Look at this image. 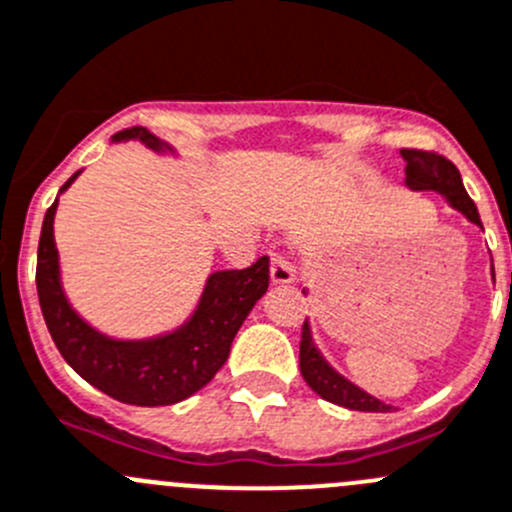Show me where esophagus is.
I'll return each mask as SVG.
<instances>
[{
    "mask_svg": "<svg viewBox=\"0 0 512 512\" xmlns=\"http://www.w3.org/2000/svg\"><path fill=\"white\" fill-rule=\"evenodd\" d=\"M271 281H274V284H294V264H291L289 259H284V256H274V259H271Z\"/></svg>",
    "mask_w": 512,
    "mask_h": 512,
    "instance_id": "1",
    "label": "esophagus"
}]
</instances>
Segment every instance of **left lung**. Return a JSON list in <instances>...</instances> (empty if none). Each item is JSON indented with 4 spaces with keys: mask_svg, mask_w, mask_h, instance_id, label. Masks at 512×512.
I'll list each match as a JSON object with an SVG mask.
<instances>
[{
    "mask_svg": "<svg viewBox=\"0 0 512 512\" xmlns=\"http://www.w3.org/2000/svg\"><path fill=\"white\" fill-rule=\"evenodd\" d=\"M399 153H402V158H405L407 163L405 183L412 188V191L440 193V196H445V201L450 203L455 211H460L467 221L483 228L478 206H475L472 198L467 196L465 186H462L460 170H457L450 160L442 158V155L437 153H427V150H399ZM299 367H301V377L306 379V384H309L321 399L332 402V405L347 407V410H357V412L389 410V405H384V402H379L377 397H372L369 392L359 389L357 384L349 382L347 377H342L332 364L321 357L319 347L314 344V334H311L309 321H304V332H301Z\"/></svg>",
    "mask_w": 512,
    "mask_h": 512,
    "instance_id": "left-lung-1",
    "label": "left lung"
}]
</instances>
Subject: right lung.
<instances>
[{
  "instance_id": "add662e5",
  "label": "right lung",
  "mask_w": 512,
  "mask_h": 512,
  "mask_svg": "<svg viewBox=\"0 0 512 512\" xmlns=\"http://www.w3.org/2000/svg\"><path fill=\"white\" fill-rule=\"evenodd\" d=\"M145 143L160 155L178 158V150L148 128H130L110 143ZM77 170L57 193L42 221L37 248V296L42 316L62 359L85 382L135 407H165L183 402L206 387L226 364L231 342L256 301L269 289V256L251 269L213 271L203 284L196 309L186 321L155 337H110L92 326L70 304L62 286L60 251L55 243V213L60 196L75 183Z\"/></svg>"
}]
</instances>
